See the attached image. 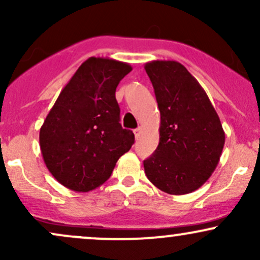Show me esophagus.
<instances>
[{
    "label": "esophagus",
    "mask_w": 260,
    "mask_h": 260,
    "mask_svg": "<svg viewBox=\"0 0 260 260\" xmlns=\"http://www.w3.org/2000/svg\"><path fill=\"white\" fill-rule=\"evenodd\" d=\"M140 133H142V127H138L136 131H134V136H136V139L139 138Z\"/></svg>",
    "instance_id": "obj_1"
}]
</instances>
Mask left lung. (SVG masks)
Returning <instances> with one entry per match:
<instances>
[{
  "label": "left lung",
  "mask_w": 260,
  "mask_h": 260,
  "mask_svg": "<svg viewBox=\"0 0 260 260\" xmlns=\"http://www.w3.org/2000/svg\"><path fill=\"white\" fill-rule=\"evenodd\" d=\"M144 68L160 110L159 145L143 162L145 175L162 192L188 194L216 169L225 132L207 92L183 64L151 61Z\"/></svg>",
  "instance_id": "obj_1"
}]
</instances>
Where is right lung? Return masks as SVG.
Listing matches in <instances>:
<instances>
[{
  "mask_svg": "<svg viewBox=\"0 0 260 260\" xmlns=\"http://www.w3.org/2000/svg\"><path fill=\"white\" fill-rule=\"evenodd\" d=\"M131 64L90 57L59 92L40 128L44 162L62 186L74 192L95 189L111 176L132 148L134 134L120 123L115 92Z\"/></svg>",
  "mask_w": 260,
  "mask_h": 260,
  "instance_id": "obj_1",
  "label": "right lung"
}]
</instances>
